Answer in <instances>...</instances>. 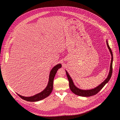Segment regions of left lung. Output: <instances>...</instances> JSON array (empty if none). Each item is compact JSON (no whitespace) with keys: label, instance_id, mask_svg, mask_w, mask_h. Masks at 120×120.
<instances>
[{"label":"left lung","instance_id":"8db88e82","mask_svg":"<svg viewBox=\"0 0 120 120\" xmlns=\"http://www.w3.org/2000/svg\"><path fill=\"white\" fill-rule=\"evenodd\" d=\"M106 44L108 46V49H109L110 52L111 53V56H112V59H111V64H110V70L109 72V74L108 75V77L107 78L102 82L101 84H100L96 88L91 89V90H82L80 89H79L78 88L76 87L75 85L74 84L73 81L71 78V77L68 74L67 72L65 71L66 74L67 75V77L68 78V81H69V87L70 88V90L71 91L74 93L75 94L81 96H83V97H89L93 95H94L96 94H97L102 88L104 87L105 85L109 82L110 80L112 75V61H113V55H112V51L111 50V49L110 48L107 40H106Z\"/></svg>","mask_w":120,"mask_h":120}]
</instances>
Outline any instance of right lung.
I'll use <instances>...</instances> for the list:
<instances>
[{
    "mask_svg": "<svg viewBox=\"0 0 120 120\" xmlns=\"http://www.w3.org/2000/svg\"><path fill=\"white\" fill-rule=\"evenodd\" d=\"M61 67L62 65L60 64L56 65L53 68V69L51 70L50 73L49 82L47 86L45 89V90H44V91H43L41 93L30 97H24L18 94H17L22 99L28 101H37L45 98L46 97L48 96L50 94L51 92H52L53 88V81L54 77L56 75L57 71Z\"/></svg>",
    "mask_w": 120,
    "mask_h": 120,
    "instance_id": "add662e5",
    "label": "right lung"
}]
</instances>
